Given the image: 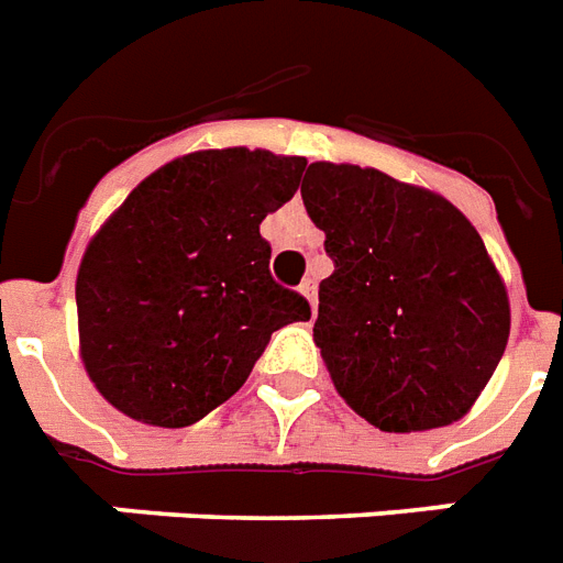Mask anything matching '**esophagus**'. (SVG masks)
Instances as JSON below:
<instances>
[{
	"instance_id": "obj_1",
	"label": "esophagus",
	"mask_w": 563,
	"mask_h": 563,
	"mask_svg": "<svg viewBox=\"0 0 563 563\" xmlns=\"http://www.w3.org/2000/svg\"><path fill=\"white\" fill-rule=\"evenodd\" d=\"M300 295H303L306 300L312 303V309H314V303H318V286H314L312 277H306V280L300 283Z\"/></svg>"
}]
</instances>
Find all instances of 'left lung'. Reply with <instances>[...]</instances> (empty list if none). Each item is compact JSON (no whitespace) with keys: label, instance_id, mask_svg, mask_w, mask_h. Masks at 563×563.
<instances>
[{"label":"left lung","instance_id":"left-lung-1","mask_svg":"<svg viewBox=\"0 0 563 563\" xmlns=\"http://www.w3.org/2000/svg\"><path fill=\"white\" fill-rule=\"evenodd\" d=\"M300 196L335 263L314 321L335 390L390 433L460 419L509 341L506 286L472 222L355 164H309Z\"/></svg>","mask_w":563,"mask_h":563}]
</instances>
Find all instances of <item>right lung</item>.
I'll return each mask as SVG.
<instances>
[{
  "label": "right lung",
  "instance_id": "obj_1",
  "mask_svg": "<svg viewBox=\"0 0 563 563\" xmlns=\"http://www.w3.org/2000/svg\"><path fill=\"white\" fill-rule=\"evenodd\" d=\"M306 158L205 150L144 178L77 272L80 353L103 399L185 428L245 385L272 332L309 321L268 272L260 222L295 196Z\"/></svg>",
  "mask_w": 563,
  "mask_h": 563
}]
</instances>
